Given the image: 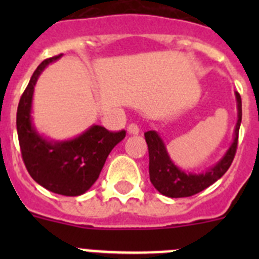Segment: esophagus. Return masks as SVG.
I'll return each mask as SVG.
<instances>
[{
  "instance_id": "obj_1",
  "label": "esophagus",
  "mask_w": 259,
  "mask_h": 259,
  "mask_svg": "<svg viewBox=\"0 0 259 259\" xmlns=\"http://www.w3.org/2000/svg\"><path fill=\"white\" fill-rule=\"evenodd\" d=\"M127 131L130 135H139L140 130H139V125L135 124V123H130L127 127Z\"/></svg>"
}]
</instances>
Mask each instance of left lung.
I'll use <instances>...</instances> for the list:
<instances>
[{
  "mask_svg": "<svg viewBox=\"0 0 259 259\" xmlns=\"http://www.w3.org/2000/svg\"><path fill=\"white\" fill-rule=\"evenodd\" d=\"M237 102V123L233 141L226 154L214 166L201 174L187 172L176 166L168 155L162 137L155 131L145 132V141L149 149V176L154 188L163 196L171 198L189 197L206 189L227 172L237 149L239 130L241 124V97L235 92Z\"/></svg>",
  "mask_w": 259,
  "mask_h": 259,
  "instance_id": "left-lung-1",
  "label": "left lung"
}]
</instances>
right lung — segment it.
Wrapping results in <instances>:
<instances>
[{
  "label": "right lung",
  "instance_id": "right-lung-1",
  "mask_svg": "<svg viewBox=\"0 0 259 259\" xmlns=\"http://www.w3.org/2000/svg\"><path fill=\"white\" fill-rule=\"evenodd\" d=\"M62 54L42 61L20 97L17 131L23 162L36 183L53 193L80 196L98 179L107 155L125 137V131L110 132L93 124L79 136L65 141L48 140L32 123V100L36 81L48 65Z\"/></svg>",
  "mask_w": 259,
  "mask_h": 259
}]
</instances>
